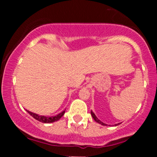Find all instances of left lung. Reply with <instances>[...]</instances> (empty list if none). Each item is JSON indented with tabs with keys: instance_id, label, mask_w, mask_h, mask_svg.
<instances>
[{
	"instance_id": "left-lung-1",
	"label": "left lung",
	"mask_w": 157,
	"mask_h": 157,
	"mask_svg": "<svg viewBox=\"0 0 157 157\" xmlns=\"http://www.w3.org/2000/svg\"><path fill=\"white\" fill-rule=\"evenodd\" d=\"M91 115H92V117H93V119H94V120H95V121H96V122L99 123V124H102V125H107V124H105V123L102 122V121H100V120H99V119H98V118H97V117H96V115H95V114H94V113H93V112H92V111H91ZM118 124H115V125H118Z\"/></svg>"
}]
</instances>
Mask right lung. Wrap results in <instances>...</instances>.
<instances>
[{
  "label": "right lung",
  "instance_id": "add662e5",
  "mask_svg": "<svg viewBox=\"0 0 157 157\" xmlns=\"http://www.w3.org/2000/svg\"><path fill=\"white\" fill-rule=\"evenodd\" d=\"M27 112L30 115H32V116L35 118V119L38 120L39 121H41V122L42 123H52V122H54V121H58V120H59L60 118L64 115L65 111H63L62 112L58 114V115H55V116H52V117H46V116H42V115H37V114L33 113V112H29V111H27Z\"/></svg>",
  "mask_w": 157,
  "mask_h": 157
}]
</instances>
